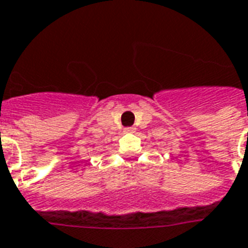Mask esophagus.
<instances>
[{"mask_svg":"<svg viewBox=\"0 0 248 248\" xmlns=\"http://www.w3.org/2000/svg\"><path fill=\"white\" fill-rule=\"evenodd\" d=\"M135 131H136V128H135V127H126L124 130V134H134Z\"/></svg>","mask_w":248,"mask_h":248,"instance_id":"34e87169","label":"esophagus"}]
</instances>
